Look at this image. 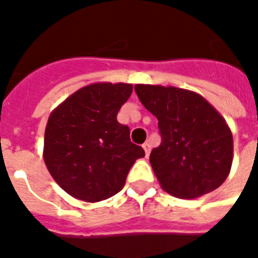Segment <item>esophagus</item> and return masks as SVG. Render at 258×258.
<instances>
[{
	"mask_svg": "<svg viewBox=\"0 0 258 258\" xmlns=\"http://www.w3.org/2000/svg\"><path fill=\"white\" fill-rule=\"evenodd\" d=\"M142 148H144V151H145V155L146 156H149V153H151V142H145L144 145H142Z\"/></svg>",
	"mask_w": 258,
	"mask_h": 258,
	"instance_id": "34e87169",
	"label": "esophagus"
}]
</instances>
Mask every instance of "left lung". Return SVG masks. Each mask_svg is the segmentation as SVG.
Masks as SVG:
<instances>
[{
	"label": "left lung",
	"mask_w": 258,
	"mask_h": 258,
	"mask_svg": "<svg viewBox=\"0 0 258 258\" xmlns=\"http://www.w3.org/2000/svg\"><path fill=\"white\" fill-rule=\"evenodd\" d=\"M135 92L159 120L162 142L149 160L163 189L181 199L217 189L233 155L232 134L221 114L192 91L137 84Z\"/></svg>",
	"instance_id": "obj_1"
}]
</instances>
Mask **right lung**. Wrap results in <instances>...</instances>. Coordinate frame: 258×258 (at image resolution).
I'll list each match as a JSON object with an SVG mask.
<instances>
[{
	"label": "right lung",
	"mask_w": 258,
	"mask_h": 258,
	"mask_svg": "<svg viewBox=\"0 0 258 258\" xmlns=\"http://www.w3.org/2000/svg\"><path fill=\"white\" fill-rule=\"evenodd\" d=\"M133 92L131 84L87 85L48 118L44 160L58 185L84 202H101L123 189L130 168L145 156L130 140L117 113Z\"/></svg>",
	"instance_id": "obj_1"
}]
</instances>
